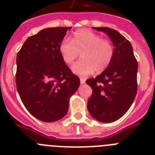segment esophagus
Listing matches in <instances>:
<instances>
[{"mask_svg": "<svg viewBox=\"0 0 155 155\" xmlns=\"http://www.w3.org/2000/svg\"><path fill=\"white\" fill-rule=\"evenodd\" d=\"M86 79L84 78H80V82H81V84H84V82H85Z\"/></svg>", "mask_w": 155, "mask_h": 155, "instance_id": "1", "label": "esophagus"}]
</instances>
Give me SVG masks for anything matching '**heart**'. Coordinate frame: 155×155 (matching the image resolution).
I'll list each match as a JSON object with an SVG mask.
<instances>
[{
  "instance_id": "b5f03b06",
  "label": "heart",
  "mask_w": 155,
  "mask_h": 155,
  "mask_svg": "<svg viewBox=\"0 0 155 155\" xmlns=\"http://www.w3.org/2000/svg\"><path fill=\"white\" fill-rule=\"evenodd\" d=\"M60 52L67 64H72L81 52V60L74 64L72 71L82 77L96 71H105L113 61L115 48L113 42L89 29L75 31L71 39H64L60 45Z\"/></svg>"
}]
</instances>
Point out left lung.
Returning a JSON list of instances; mask_svg holds the SVG:
<instances>
[{"instance_id":"left-lung-1","label":"left lung","mask_w":155,"mask_h":155,"mask_svg":"<svg viewBox=\"0 0 155 155\" xmlns=\"http://www.w3.org/2000/svg\"><path fill=\"white\" fill-rule=\"evenodd\" d=\"M93 28L108 35L115 54L110 65L101 74L86 81L92 89L87 107L93 118L111 123L127 113L136 97L137 61L130 42L120 32L107 27Z\"/></svg>"}]
</instances>
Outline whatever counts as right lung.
<instances>
[{
    "label": "right lung",
    "instance_id": "right-lung-1",
    "mask_svg": "<svg viewBox=\"0 0 155 155\" xmlns=\"http://www.w3.org/2000/svg\"><path fill=\"white\" fill-rule=\"evenodd\" d=\"M71 27L41 30L28 37L17 54L16 87L25 107L34 117L51 123L67 114L70 97L80 79L63 60L60 45Z\"/></svg>",
    "mask_w": 155,
    "mask_h": 155
}]
</instances>
